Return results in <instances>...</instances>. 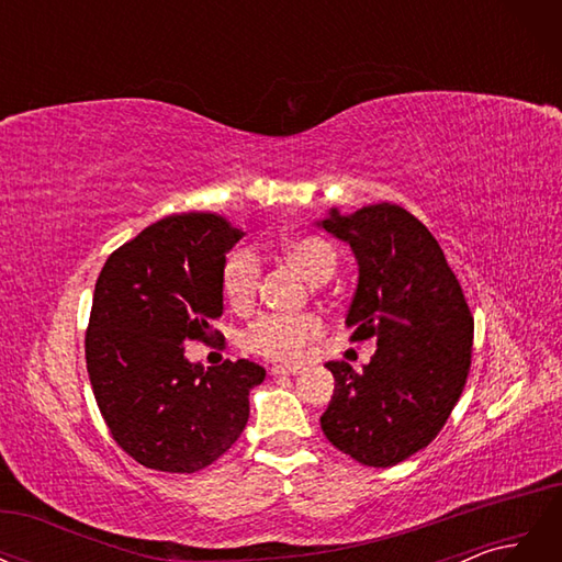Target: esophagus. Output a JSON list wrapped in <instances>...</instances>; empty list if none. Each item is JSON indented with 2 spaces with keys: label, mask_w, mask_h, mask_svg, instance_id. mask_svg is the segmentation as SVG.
<instances>
[{
  "label": "esophagus",
  "mask_w": 562,
  "mask_h": 562,
  "mask_svg": "<svg viewBox=\"0 0 562 562\" xmlns=\"http://www.w3.org/2000/svg\"><path fill=\"white\" fill-rule=\"evenodd\" d=\"M271 375H297L302 372V366H271Z\"/></svg>",
  "instance_id": "obj_1"
}]
</instances>
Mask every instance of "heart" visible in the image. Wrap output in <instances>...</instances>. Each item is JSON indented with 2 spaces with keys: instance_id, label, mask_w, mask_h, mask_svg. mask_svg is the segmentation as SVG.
Returning <instances> with one entry per match:
<instances>
[{
  "instance_id": "obj_1",
  "label": "heart",
  "mask_w": 562,
  "mask_h": 562,
  "mask_svg": "<svg viewBox=\"0 0 562 562\" xmlns=\"http://www.w3.org/2000/svg\"><path fill=\"white\" fill-rule=\"evenodd\" d=\"M279 258L293 265L304 279L323 283L337 267L335 246L318 234H288L277 246ZM262 262L250 248H236L223 265V295L234 312H248L260 293ZM323 330L314 314L304 316H262L246 333V347L265 359L291 361L300 359L312 339Z\"/></svg>"
}]
</instances>
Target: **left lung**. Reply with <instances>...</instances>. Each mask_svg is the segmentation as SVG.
I'll use <instances>...</instances> for the list:
<instances>
[{
  "instance_id": "obj_1",
  "label": "left lung",
  "mask_w": 562,
  "mask_h": 562,
  "mask_svg": "<svg viewBox=\"0 0 562 562\" xmlns=\"http://www.w3.org/2000/svg\"><path fill=\"white\" fill-rule=\"evenodd\" d=\"M316 225L349 244L359 262L351 339H378L363 372L326 363L335 394L321 429L356 462L394 467L431 443L462 396L473 316L434 234L396 203L351 215L330 209Z\"/></svg>"
}]
</instances>
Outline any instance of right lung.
<instances>
[{
  "label": "right lung",
  "instance_id": "1",
  "mask_svg": "<svg viewBox=\"0 0 562 562\" xmlns=\"http://www.w3.org/2000/svg\"><path fill=\"white\" fill-rule=\"evenodd\" d=\"M244 236L215 213L168 215L116 248L95 281L87 370L112 438L135 462L194 473L248 422L265 368L239 359L203 370L187 339L220 337L223 265Z\"/></svg>",
  "mask_w": 562,
  "mask_h": 562
}]
</instances>
